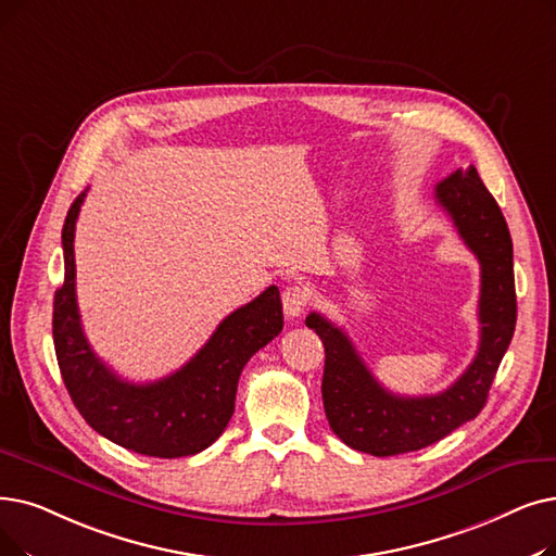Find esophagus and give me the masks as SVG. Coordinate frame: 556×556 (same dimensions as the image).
<instances>
[{
	"label": "esophagus",
	"mask_w": 556,
	"mask_h": 556,
	"mask_svg": "<svg viewBox=\"0 0 556 556\" xmlns=\"http://www.w3.org/2000/svg\"><path fill=\"white\" fill-rule=\"evenodd\" d=\"M281 304L288 318H300L308 304V291L304 286H288L281 295Z\"/></svg>",
	"instance_id": "esophagus-1"
}]
</instances>
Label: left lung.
<instances>
[{
  "label": "left lung",
  "mask_w": 556,
  "mask_h": 556,
  "mask_svg": "<svg viewBox=\"0 0 556 556\" xmlns=\"http://www.w3.org/2000/svg\"><path fill=\"white\" fill-rule=\"evenodd\" d=\"M433 198L481 268L479 350L450 389L422 397L386 391L341 327L320 313L306 316V327L316 331L325 345L323 402L329 427L345 445L372 456L422 450L477 418L516 329L511 233L477 167L470 165L468 170L445 177L433 190Z\"/></svg>",
  "instance_id": "1"
}]
</instances>
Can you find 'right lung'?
<instances>
[{"label": "right lung", "mask_w": 556, "mask_h": 556, "mask_svg": "<svg viewBox=\"0 0 556 556\" xmlns=\"http://www.w3.org/2000/svg\"><path fill=\"white\" fill-rule=\"evenodd\" d=\"M86 192L63 225L65 279L54 295V350L65 389L84 420L119 447L179 458L206 450L233 416L238 377L283 327L279 288L270 286L218 325L184 368L150 383L117 377L92 352L75 293V227Z\"/></svg>", "instance_id": "obj_1"}]
</instances>
